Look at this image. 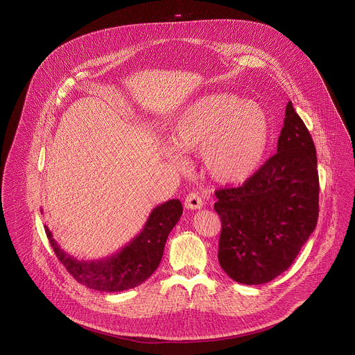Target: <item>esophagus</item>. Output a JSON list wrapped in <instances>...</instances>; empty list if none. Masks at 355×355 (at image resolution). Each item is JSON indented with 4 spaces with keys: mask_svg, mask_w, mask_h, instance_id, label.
Returning <instances> with one entry per match:
<instances>
[{
    "mask_svg": "<svg viewBox=\"0 0 355 355\" xmlns=\"http://www.w3.org/2000/svg\"><path fill=\"white\" fill-rule=\"evenodd\" d=\"M203 206H205V202L198 193H189L185 198V207L188 210H200Z\"/></svg>",
    "mask_w": 355,
    "mask_h": 355,
    "instance_id": "1",
    "label": "esophagus"
}]
</instances>
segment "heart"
<instances>
[{
	"instance_id": "heart-1",
	"label": "heart",
	"mask_w": 355,
	"mask_h": 355,
	"mask_svg": "<svg viewBox=\"0 0 355 355\" xmlns=\"http://www.w3.org/2000/svg\"><path fill=\"white\" fill-rule=\"evenodd\" d=\"M272 139L266 110L251 100L214 93L187 105L170 129V142L180 152H196L207 174L223 184L250 178L263 162ZM178 167L181 155L166 148Z\"/></svg>"
}]
</instances>
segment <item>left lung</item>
<instances>
[{"instance_id": "8db88e82", "label": "left lung", "mask_w": 355, "mask_h": 355, "mask_svg": "<svg viewBox=\"0 0 355 355\" xmlns=\"http://www.w3.org/2000/svg\"><path fill=\"white\" fill-rule=\"evenodd\" d=\"M318 193L315 146L289 101L277 153L241 187L215 192L223 272L247 285L280 276L315 229Z\"/></svg>"}]
</instances>
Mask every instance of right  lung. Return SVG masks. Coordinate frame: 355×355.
Wrapping results in <instances>:
<instances>
[{
  "instance_id": "1",
  "label": "right lung",
  "mask_w": 355,
  "mask_h": 355,
  "mask_svg": "<svg viewBox=\"0 0 355 355\" xmlns=\"http://www.w3.org/2000/svg\"><path fill=\"white\" fill-rule=\"evenodd\" d=\"M181 215L178 199L155 207L141 232L128 245L98 261H78L59 247L48 226L45 232L58 259L78 283L101 292H121L144 283L157 269L166 240Z\"/></svg>"
}]
</instances>
